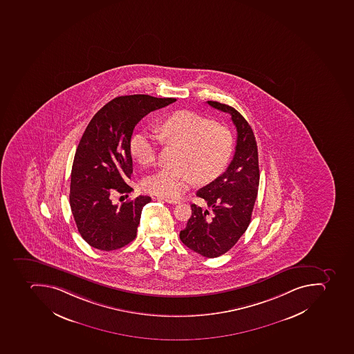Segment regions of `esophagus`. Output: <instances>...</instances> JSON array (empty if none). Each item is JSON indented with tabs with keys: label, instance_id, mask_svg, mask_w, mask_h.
Listing matches in <instances>:
<instances>
[{
	"label": "esophagus",
	"instance_id": "34e87169",
	"mask_svg": "<svg viewBox=\"0 0 354 354\" xmlns=\"http://www.w3.org/2000/svg\"><path fill=\"white\" fill-rule=\"evenodd\" d=\"M156 200H158V201H165L167 202V203L170 204L180 203V201H178V200H174V198H163V196H156Z\"/></svg>",
	"mask_w": 354,
	"mask_h": 354
}]
</instances>
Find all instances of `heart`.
I'll list each match as a JSON object with an SVG mask.
<instances>
[{"mask_svg": "<svg viewBox=\"0 0 354 354\" xmlns=\"http://www.w3.org/2000/svg\"><path fill=\"white\" fill-rule=\"evenodd\" d=\"M158 140L165 147H178L172 169H163L145 178L147 192L163 198H178L194 182L207 184L227 167L233 151L229 127L214 123L192 111H178L156 127ZM158 140L138 133L130 141L131 156L140 165H154L158 158Z\"/></svg>", "mask_w": 354, "mask_h": 354, "instance_id": "heart-1", "label": "heart"}]
</instances>
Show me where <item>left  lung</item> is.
Segmentation results:
<instances>
[{
	"mask_svg": "<svg viewBox=\"0 0 354 354\" xmlns=\"http://www.w3.org/2000/svg\"><path fill=\"white\" fill-rule=\"evenodd\" d=\"M207 104L231 115L238 131L235 153L227 171L196 192L205 209L191 205L192 214L180 239L189 250L211 259L232 249L249 227L260 170L258 145L248 121L232 106L216 101Z\"/></svg>",
	"mask_w": 354,
	"mask_h": 354,
	"instance_id": "8db88e82",
	"label": "left lung"
}]
</instances>
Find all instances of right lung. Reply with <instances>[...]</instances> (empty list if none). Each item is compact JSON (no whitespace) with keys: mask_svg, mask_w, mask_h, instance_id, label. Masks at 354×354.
<instances>
[{"mask_svg":"<svg viewBox=\"0 0 354 354\" xmlns=\"http://www.w3.org/2000/svg\"><path fill=\"white\" fill-rule=\"evenodd\" d=\"M145 94L118 96L96 112L74 156L70 205L80 234L102 251L121 249L136 239L142 209L150 196H139L119 205L116 193L129 194L133 173L130 152L134 127L152 111L176 102Z\"/></svg>","mask_w":354,"mask_h":354,"instance_id":"right-lung-1","label":"right lung"}]
</instances>
